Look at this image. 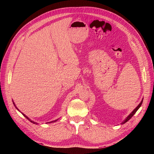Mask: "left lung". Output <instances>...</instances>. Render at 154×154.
Returning a JSON list of instances; mask_svg holds the SVG:
<instances>
[{
    "instance_id": "1",
    "label": "left lung",
    "mask_w": 154,
    "mask_h": 154,
    "mask_svg": "<svg viewBox=\"0 0 154 154\" xmlns=\"http://www.w3.org/2000/svg\"><path fill=\"white\" fill-rule=\"evenodd\" d=\"M142 102H143V100H142L141 101V102H140V103L139 104V106H137V107H136V108H135V109H134V110L132 111V112L131 113V114L130 115H129V116H128V117H127L125 119V120L124 121V122L122 123V124H125V122H127L128 120H130V119H131L132 117V116H134V115L135 114L136 112H137V110H138V109H139L140 108V107L141 106V105H142Z\"/></svg>"
}]
</instances>
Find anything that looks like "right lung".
Here are the masks:
<instances>
[{
    "label": "right lung",
    "mask_w": 154,
    "mask_h": 154,
    "mask_svg": "<svg viewBox=\"0 0 154 154\" xmlns=\"http://www.w3.org/2000/svg\"><path fill=\"white\" fill-rule=\"evenodd\" d=\"M14 106H15V104H14ZM16 108H17V107H16ZM17 110H19V109H18L17 108ZM22 115H23V116L24 117H26V118L27 119H28V120H29L30 121V122H32V123H33V124H37V122H34V121H32V120H30V119L29 118H28V117H27V116H26L25 114H22ZM57 120H54V121H52V122H47V123H52V122H56V121H57Z\"/></svg>",
    "instance_id": "add662e5"
}]
</instances>
